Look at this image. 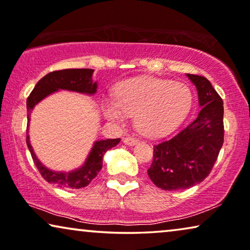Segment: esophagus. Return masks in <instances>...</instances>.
Wrapping results in <instances>:
<instances>
[{"label":"esophagus","mask_w":250,"mask_h":250,"mask_svg":"<svg viewBox=\"0 0 250 250\" xmlns=\"http://www.w3.org/2000/svg\"><path fill=\"white\" fill-rule=\"evenodd\" d=\"M139 142V140L136 138H133V136H127V138L124 139V143L127 146H134Z\"/></svg>","instance_id":"1"}]
</instances>
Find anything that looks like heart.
Returning a JSON list of instances; mask_svg holds the SVG:
<instances>
[{
  "mask_svg": "<svg viewBox=\"0 0 250 250\" xmlns=\"http://www.w3.org/2000/svg\"><path fill=\"white\" fill-rule=\"evenodd\" d=\"M192 105L189 86L157 77H134L121 82L116 99L104 102V115L122 123L127 114H136V126L143 134H166L181 124Z\"/></svg>",
  "mask_w": 250,
  "mask_h": 250,
  "instance_id": "b5f03b06",
  "label": "heart"
}]
</instances>
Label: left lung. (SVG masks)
I'll return each mask as SVG.
<instances>
[{
	"label": "left lung",
	"instance_id": "obj_1",
	"mask_svg": "<svg viewBox=\"0 0 250 250\" xmlns=\"http://www.w3.org/2000/svg\"><path fill=\"white\" fill-rule=\"evenodd\" d=\"M201 109L179 132L153 146L150 180L160 189H189L209 175L224 141L223 100L206 77L188 74Z\"/></svg>",
	"mask_w": 250,
	"mask_h": 250
}]
</instances>
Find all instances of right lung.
<instances>
[{"label":"right lung","instance_id":"obj_1","mask_svg":"<svg viewBox=\"0 0 250 250\" xmlns=\"http://www.w3.org/2000/svg\"><path fill=\"white\" fill-rule=\"evenodd\" d=\"M93 71V69H85V68L84 69H62L52 71V73H49L43 78H41L27 99V111H28L27 119H28V123L29 114L35 107V104L58 90H68L78 92V93L94 94L97 92L98 85L97 82L92 81ZM119 141H121V139H107L97 141L94 143L86 162L81 168H77L69 173H63L53 172V170L43 166L42 163L37 159L36 155L34 153V150L29 142V135L27 134L26 136V143L30 155H32L34 164L36 165L43 179L49 183H52L59 188H64V189H81V188L88 186L102 168V159H104V152L117 146Z\"/></svg>","mask_w":250,"mask_h":250}]
</instances>
